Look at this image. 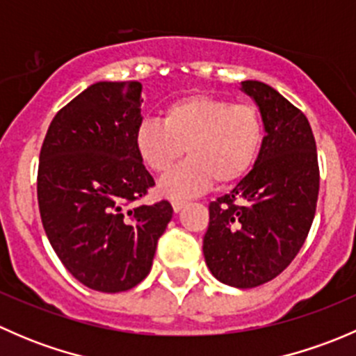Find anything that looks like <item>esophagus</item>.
<instances>
[{
  "mask_svg": "<svg viewBox=\"0 0 356 356\" xmlns=\"http://www.w3.org/2000/svg\"><path fill=\"white\" fill-rule=\"evenodd\" d=\"M186 204H188V201H184V200H174V201H172V208H174L175 213H179V211H181L182 208L186 207Z\"/></svg>",
  "mask_w": 356,
  "mask_h": 356,
  "instance_id": "34e87169",
  "label": "esophagus"
}]
</instances>
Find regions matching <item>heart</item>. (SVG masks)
<instances>
[{"mask_svg":"<svg viewBox=\"0 0 356 356\" xmlns=\"http://www.w3.org/2000/svg\"><path fill=\"white\" fill-rule=\"evenodd\" d=\"M264 145V120L254 106L208 95H188L168 103L163 122L145 118L136 127L134 146L143 163L165 175L184 156L174 174L160 182L172 200L191 198L213 181L227 186L253 168Z\"/></svg>","mask_w":356,"mask_h":356,"instance_id":"1","label":"heart"}]
</instances>
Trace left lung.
Instances as JSON below:
<instances>
[{"mask_svg":"<svg viewBox=\"0 0 356 356\" xmlns=\"http://www.w3.org/2000/svg\"><path fill=\"white\" fill-rule=\"evenodd\" d=\"M265 127L254 167L211 201L203 254L211 274L234 288L277 277L303 246L318 198L317 146L308 118L274 88L243 81Z\"/></svg>","mask_w":356,"mask_h":356,"instance_id":"left-lung-1","label":"left lung"}]
</instances>
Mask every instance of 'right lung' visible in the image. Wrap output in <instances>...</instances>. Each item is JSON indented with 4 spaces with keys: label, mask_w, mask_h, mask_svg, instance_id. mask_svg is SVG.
<instances>
[{
    "label": "right lung",
    "mask_w": 356,
    "mask_h": 356,
    "mask_svg": "<svg viewBox=\"0 0 356 356\" xmlns=\"http://www.w3.org/2000/svg\"><path fill=\"white\" fill-rule=\"evenodd\" d=\"M141 82H96L63 106L41 146L38 203L65 268L88 288L120 293L152 270L172 204L136 203L155 186L134 146Z\"/></svg>",
    "instance_id": "right-lung-1"
}]
</instances>
